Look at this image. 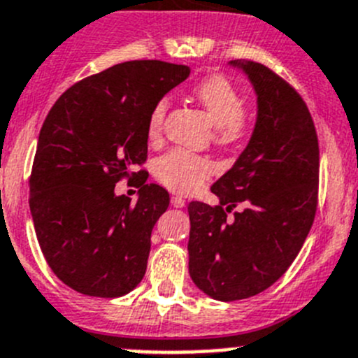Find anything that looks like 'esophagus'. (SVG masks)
Returning a JSON list of instances; mask_svg holds the SVG:
<instances>
[{
  "label": "esophagus",
  "instance_id": "1",
  "mask_svg": "<svg viewBox=\"0 0 358 358\" xmlns=\"http://www.w3.org/2000/svg\"><path fill=\"white\" fill-rule=\"evenodd\" d=\"M185 199H182V196H172V206L173 208H185Z\"/></svg>",
  "mask_w": 358,
  "mask_h": 358
}]
</instances>
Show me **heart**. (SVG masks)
I'll return each instance as SVG.
<instances>
[{
    "instance_id": "heart-1",
    "label": "heart",
    "mask_w": 358,
    "mask_h": 358,
    "mask_svg": "<svg viewBox=\"0 0 358 358\" xmlns=\"http://www.w3.org/2000/svg\"><path fill=\"white\" fill-rule=\"evenodd\" d=\"M193 94L216 126L215 138L218 145H234L247 138L252 129V115L243 106L241 92L227 78L220 74L206 78L196 85ZM169 108V97H162L150 110L147 120V138L150 142H156L162 136ZM211 173L213 165L209 159L182 149L169 150L154 163V176L157 181L179 193H189L196 189Z\"/></svg>"
}]
</instances>
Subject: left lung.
I'll return each instance as SVG.
<instances>
[{"mask_svg": "<svg viewBox=\"0 0 358 358\" xmlns=\"http://www.w3.org/2000/svg\"><path fill=\"white\" fill-rule=\"evenodd\" d=\"M257 96L245 150L211 186L218 206L189 202V277L220 301L255 296L286 273L303 247L317 208L320 147L296 90L255 62L232 60ZM238 203L244 209L227 218Z\"/></svg>", "mask_w": 358, "mask_h": 358, "instance_id": "obj_1", "label": "left lung"}]
</instances>
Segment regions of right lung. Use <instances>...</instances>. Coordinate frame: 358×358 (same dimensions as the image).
Wrapping results in <instances>:
<instances>
[{"label": "right lung", "instance_id": "right-lung-1", "mask_svg": "<svg viewBox=\"0 0 358 358\" xmlns=\"http://www.w3.org/2000/svg\"><path fill=\"white\" fill-rule=\"evenodd\" d=\"M189 76L188 65L134 60L65 90L38 134L29 211L52 273L87 296H124L147 270L150 232L170 204L145 185L147 120L154 104ZM139 177V201L114 195Z\"/></svg>", "mask_w": 358, "mask_h": 358}]
</instances>
